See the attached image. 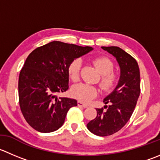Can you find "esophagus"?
I'll list each match as a JSON object with an SVG mask.
<instances>
[{"mask_svg":"<svg viewBox=\"0 0 160 160\" xmlns=\"http://www.w3.org/2000/svg\"><path fill=\"white\" fill-rule=\"evenodd\" d=\"M77 105H78V106L83 107V108H87V107L88 106V105H86V104L83 103V102H80V101H78V102H77Z\"/></svg>","mask_w":160,"mask_h":160,"instance_id":"1","label":"esophagus"}]
</instances>
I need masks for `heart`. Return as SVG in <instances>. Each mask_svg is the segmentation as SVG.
Masks as SVG:
<instances>
[{
    "instance_id": "1",
    "label": "heart",
    "mask_w": 160,
    "mask_h": 160,
    "mask_svg": "<svg viewBox=\"0 0 160 160\" xmlns=\"http://www.w3.org/2000/svg\"><path fill=\"white\" fill-rule=\"evenodd\" d=\"M93 63L98 72L102 74L100 79V86L104 91H110L114 88L117 77L112 72L114 69L113 62L106 57H98L93 60ZM81 58L72 60L68 67V73L72 81L76 82L80 79L81 69ZM98 94V90L96 87L87 83H78L74 85L71 89V94L73 98L83 102H88L94 98Z\"/></svg>"
}]
</instances>
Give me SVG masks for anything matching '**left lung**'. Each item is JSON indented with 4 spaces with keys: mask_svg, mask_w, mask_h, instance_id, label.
<instances>
[{
    "mask_svg": "<svg viewBox=\"0 0 160 160\" xmlns=\"http://www.w3.org/2000/svg\"><path fill=\"white\" fill-rule=\"evenodd\" d=\"M116 58L120 77L114 91L104 98L106 105L96 108L97 116L87 124L88 129L98 136L112 135L125 126L131 118L140 95V71L137 61L119 47H102Z\"/></svg>",
    "mask_w": 160,
    "mask_h": 160,
    "instance_id": "obj_1",
    "label": "left lung"
}]
</instances>
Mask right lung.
I'll use <instances>...</instances> for the list:
<instances>
[{"instance_id": "1", "label": "right lung", "mask_w": 160, "mask_h": 160, "mask_svg": "<svg viewBox=\"0 0 160 160\" xmlns=\"http://www.w3.org/2000/svg\"><path fill=\"white\" fill-rule=\"evenodd\" d=\"M93 50L61 41H52L32 51L18 77V98L25 119L41 133L57 131L65 122L75 99L58 98L69 89L68 67L71 62Z\"/></svg>"}]
</instances>
